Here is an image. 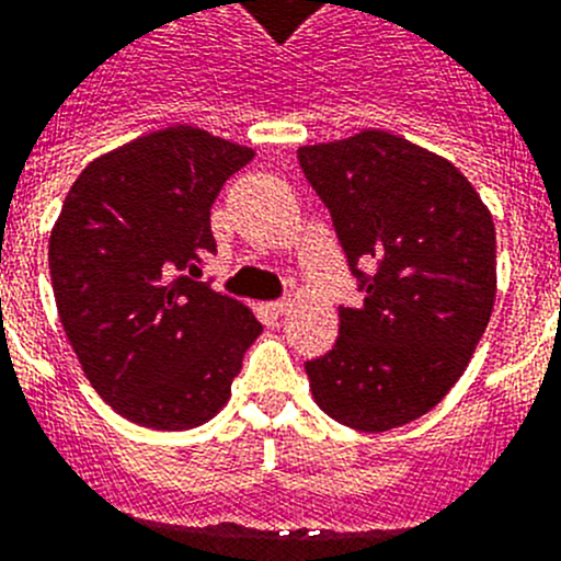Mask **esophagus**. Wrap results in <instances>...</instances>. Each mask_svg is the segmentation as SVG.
I'll use <instances>...</instances> for the list:
<instances>
[{
  "label": "esophagus",
  "instance_id": "1",
  "mask_svg": "<svg viewBox=\"0 0 561 561\" xmlns=\"http://www.w3.org/2000/svg\"><path fill=\"white\" fill-rule=\"evenodd\" d=\"M287 308H290V299H279V301H271V305H267L271 316H276V319H279V316H285Z\"/></svg>",
  "mask_w": 561,
  "mask_h": 561
}]
</instances>
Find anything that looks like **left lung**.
<instances>
[{
    "instance_id": "obj_1",
    "label": "left lung",
    "mask_w": 561,
    "mask_h": 561,
    "mask_svg": "<svg viewBox=\"0 0 561 561\" xmlns=\"http://www.w3.org/2000/svg\"><path fill=\"white\" fill-rule=\"evenodd\" d=\"M299 163L364 290L358 308H339L335 347L305 364L313 401L373 435L417 421L460 381L489 328V206L455 163L381 129L301 146Z\"/></svg>"
}]
</instances>
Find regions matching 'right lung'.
Here are the masks:
<instances>
[{
  "label": "right lung",
  "mask_w": 561,
  "mask_h": 561,
  "mask_svg": "<svg viewBox=\"0 0 561 561\" xmlns=\"http://www.w3.org/2000/svg\"><path fill=\"white\" fill-rule=\"evenodd\" d=\"M253 149L165 126L92 160L50 231L58 319L92 389L126 421L183 432L231 398L262 324L192 279L217 251L211 206Z\"/></svg>",
  "instance_id": "add662e5"
}]
</instances>
